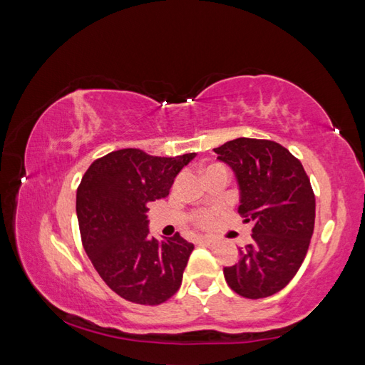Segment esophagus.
<instances>
[{
    "mask_svg": "<svg viewBox=\"0 0 365 365\" xmlns=\"http://www.w3.org/2000/svg\"><path fill=\"white\" fill-rule=\"evenodd\" d=\"M201 244L209 248H215L218 245V240L212 237H201Z\"/></svg>",
    "mask_w": 365,
    "mask_h": 365,
    "instance_id": "1",
    "label": "esophagus"
}]
</instances>
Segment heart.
Listing matches in <instances>:
<instances>
[{
	"label": "heart",
	"instance_id": "heart-1",
	"mask_svg": "<svg viewBox=\"0 0 365 365\" xmlns=\"http://www.w3.org/2000/svg\"><path fill=\"white\" fill-rule=\"evenodd\" d=\"M195 220H196V223H197V225L205 226V225L209 223V221H210V213H209V212H197V213H196V217H195Z\"/></svg>",
	"mask_w": 365,
	"mask_h": 365
}]
</instances>
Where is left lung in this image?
<instances>
[{
	"mask_svg": "<svg viewBox=\"0 0 365 365\" xmlns=\"http://www.w3.org/2000/svg\"><path fill=\"white\" fill-rule=\"evenodd\" d=\"M239 185V213L253 221V242L223 274L239 296L261 299L282 291L304 262L315 227V195L301 161L266 139L239 138L213 148Z\"/></svg>",
	"mask_w": 365,
	"mask_h": 365,
	"instance_id": "1",
	"label": "left lung"
}]
</instances>
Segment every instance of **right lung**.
I'll return each mask as SVG.
<instances>
[{"instance_id": "obj_1", "label": "right lung", "mask_w": 365, "mask_h": 365, "mask_svg": "<svg viewBox=\"0 0 365 365\" xmlns=\"http://www.w3.org/2000/svg\"><path fill=\"white\" fill-rule=\"evenodd\" d=\"M195 156L123 148L93 161L82 177L76 196L82 245L107 287L126 301L158 305L180 288L195 245L178 232L161 242L150 237L147 204L166 197Z\"/></svg>"}]
</instances>
